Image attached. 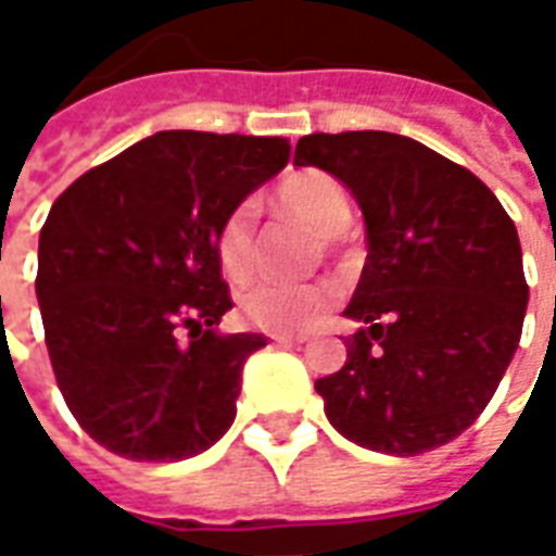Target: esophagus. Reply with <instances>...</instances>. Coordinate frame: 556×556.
Returning a JSON list of instances; mask_svg holds the SVG:
<instances>
[{"label": "esophagus", "mask_w": 556, "mask_h": 556, "mask_svg": "<svg viewBox=\"0 0 556 556\" xmlns=\"http://www.w3.org/2000/svg\"><path fill=\"white\" fill-rule=\"evenodd\" d=\"M274 342H279V345H303L306 342V337H291V333H274Z\"/></svg>", "instance_id": "esophagus-1"}]
</instances>
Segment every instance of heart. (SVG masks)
<instances>
[{"label": "heart", "mask_w": 556, "mask_h": 556, "mask_svg": "<svg viewBox=\"0 0 556 556\" xmlns=\"http://www.w3.org/2000/svg\"><path fill=\"white\" fill-rule=\"evenodd\" d=\"M277 205L289 217L303 223L321 238H339L351 223V202L345 190L330 175L321 172H298L277 187ZM217 262L223 277L243 282L255 274L258 265V241L250 205H241L223 219L217 231ZM333 291L321 282L289 286V282H258L243 294V315L262 330L294 333L306 330L325 313Z\"/></svg>", "instance_id": "obj_1"}]
</instances>
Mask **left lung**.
<instances>
[{
  "instance_id": "obj_1",
  "label": "left lung",
  "mask_w": 556,
  "mask_h": 556,
  "mask_svg": "<svg viewBox=\"0 0 556 556\" xmlns=\"http://www.w3.org/2000/svg\"><path fill=\"white\" fill-rule=\"evenodd\" d=\"M294 166L345 184L366 219V265L345 315L349 361L315 381L357 446L419 455L485 410L527 313L521 243L473 172L384 130L309 134Z\"/></svg>"
}]
</instances>
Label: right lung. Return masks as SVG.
<instances>
[{"label":"right lung","mask_w":556,"mask_h":556,"mask_svg":"<svg viewBox=\"0 0 556 556\" xmlns=\"http://www.w3.org/2000/svg\"><path fill=\"white\" fill-rule=\"evenodd\" d=\"M289 154L282 137L160 130L53 202L35 279L43 339L67 408L110 453L181 462L235 422L243 363L267 339L217 333L231 309L217 231Z\"/></svg>","instance_id":"1"}]
</instances>
